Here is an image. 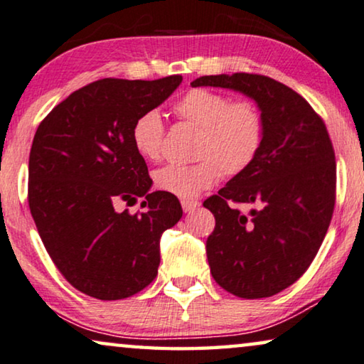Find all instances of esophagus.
I'll return each instance as SVG.
<instances>
[{
    "instance_id": "obj_1",
    "label": "esophagus",
    "mask_w": 364,
    "mask_h": 364,
    "mask_svg": "<svg viewBox=\"0 0 364 364\" xmlns=\"http://www.w3.org/2000/svg\"><path fill=\"white\" fill-rule=\"evenodd\" d=\"M200 207L198 202H195V200H182V208L186 213H191L193 210H197Z\"/></svg>"
}]
</instances>
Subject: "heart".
<instances>
[{
    "label": "heart",
    "mask_w": 364,
    "mask_h": 364,
    "mask_svg": "<svg viewBox=\"0 0 364 364\" xmlns=\"http://www.w3.org/2000/svg\"><path fill=\"white\" fill-rule=\"evenodd\" d=\"M178 119L200 128L195 146V164H169L154 172L162 192L182 198L197 197L225 176L245 172L264 143V118L252 100H231L210 88H192L173 105ZM166 126L157 109H146L134 119L131 143L146 161L162 154Z\"/></svg>",
    "instance_id": "1"
}]
</instances>
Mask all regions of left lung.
I'll return each mask as SVG.
<instances>
[{
	"instance_id": "8db88e82",
	"label": "left lung",
	"mask_w": 364,
	"mask_h": 364,
	"mask_svg": "<svg viewBox=\"0 0 364 364\" xmlns=\"http://www.w3.org/2000/svg\"><path fill=\"white\" fill-rule=\"evenodd\" d=\"M192 87L245 93L264 118L256 161L203 207L215 217L207 257L218 286L241 299L276 296L309 269L330 226L336 162L328 131L307 100L269 77L221 73ZM231 201L255 208L243 214Z\"/></svg>"
}]
</instances>
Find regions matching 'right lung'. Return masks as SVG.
<instances>
[{"mask_svg":"<svg viewBox=\"0 0 364 364\" xmlns=\"http://www.w3.org/2000/svg\"><path fill=\"white\" fill-rule=\"evenodd\" d=\"M102 78L41 121L29 154L31 215L50 259L77 291L100 300L134 296L154 281L159 240L182 217L176 195L149 192L151 177L131 143L134 119L181 85ZM145 197L146 213H118Z\"/></svg>","mask_w":364,"mask_h":364,"instance_id":"right-lung-1","label":"right lung"}]
</instances>
